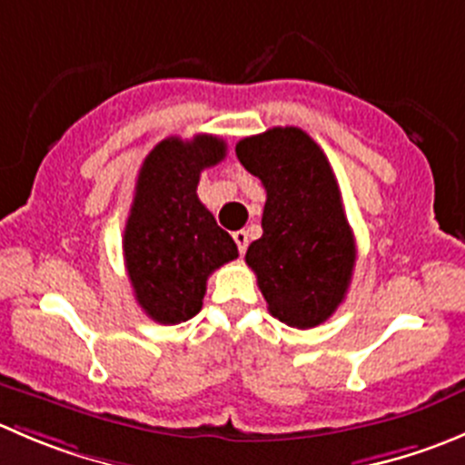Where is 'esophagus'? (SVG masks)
I'll list each match as a JSON object with an SVG mask.
<instances>
[{"mask_svg": "<svg viewBox=\"0 0 465 465\" xmlns=\"http://www.w3.org/2000/svg\"><path fill=\"white\" fill-rule=\"evenodd\" d=\"M233 241H236L238 252H241V254H245L247 242H250V233H247L245 229H241V232H233Z\"/></svg>", "mask_w": 465, "mask_h": 465, "instance_id": "34e87169", "label": "esophagus"}]
</instances>
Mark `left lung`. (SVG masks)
<instances>
[{"label": "left lung", "mask_w": 465, "mask_h": 465, "mask_svg": "<svg viewBox=\"0 0 465 465\" xmlns=\"http://www.w3.org/2000/svg\"><path fill=\"white\" fill-rule=\"evenodd\" d=\"M236 156L265 188L263 236L247 247L245 261L268 311L288 327L322 324L345 300L357 261L327 156L297 127L242 138Z\"/></svg>", "instance_id": "left-lung-1"}]
</instances>
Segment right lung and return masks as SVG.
I'll return each mask as SVG.
<instances>
[{
    "label": "right lung",
    "instance_id": "add662e5",
    "mask_svg": "<svg viewBox=\"0 0 465 465\" xmlns=\"http://www.w3.org/2000/svg\"><path fill=\"white\" fill-rule=\"evenodd\" d=\"M227 156V143L200 134L170 136L143 161L124 227V265L134 295L154 322L179 324L200 313L211 272L238 256L197 197L202 170Z\"/></svg>",
    "mask_w": 465,
    "mask_h": 465
}]
</instances>
